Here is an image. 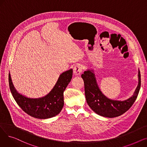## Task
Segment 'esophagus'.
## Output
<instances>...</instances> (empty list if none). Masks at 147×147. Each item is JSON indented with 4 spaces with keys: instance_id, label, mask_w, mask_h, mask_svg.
<instances>
[{
    "instance_id": "1",
    "label": "esophagus",
    "mask_w": 147,
    "mask_h": 147,
    "mask_svg": "<svg viewBox=\"0 0 147 147\" xmlns=\"http://www.w3.org/2000/svg\"><path fill=\"white\" fill-rule=\"evenodd\" d=\"M82 71V67L80 65H76L73 68V73L75 75H80Z\"/></svg>"
}]
</instances>
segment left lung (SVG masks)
<instances>
[{"label":"left lung","instance_id":"1","mask_svg":"<svg viewBox=\"0 0 147 147\" xmlns=\"http://www.w3.org/2000/svg\"><path fill=\"white\" fill-rule=\"evenodd\" d=\"M81 76L88 105L97 114L105 117H118L126 112L135 102L141 88V74L138 70V84L134 95L124 101L113 100L108 98L100 90L93 69H87Z\"/></svg>","mask_w":147,"mask_h":147}]
</instances>
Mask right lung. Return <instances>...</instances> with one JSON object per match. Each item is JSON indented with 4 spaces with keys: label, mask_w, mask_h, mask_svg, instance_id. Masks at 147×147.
<instances>
[{
    "label": "right lung",
    "mask_w": 147,
    "mask_h": 147,
    "mask_svg": "<svg viewBox=\"0 0 147 147\" xmlns=\"http://www.w3.org/2000/svg\"><path fill=\"white\" fill-rule=\"evenodd\" d=\"M73 69L61 73L53 89L46 96L38 98H28L15 89L9 74V84L11 94L21 109L30 116L40 119L53 117L58 115L64 106V91L70 82Z\"/></svg>",
    "instance_id": "1"
}]
</instances>
